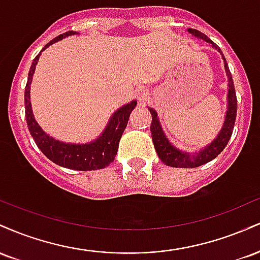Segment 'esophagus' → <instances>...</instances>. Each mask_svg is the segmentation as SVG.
I'll use <instances>...</instances> for the list:
<instances>
[{"instance_id": "34e87169", "label": "esophagus", "mask_w": 260, "mask_h": 260, "mask_svg": "<svg viewBox=\"0 0 260 260\" xmlns=\"http://www.w3.org/2000/svg\"><path fill=\"white\" fill-rule=\"evenodd\" d=\"M149 98H150V92L147 89H142V90H139L138 92V99L140 103H147Z\"/></svg>"}]
</instances>
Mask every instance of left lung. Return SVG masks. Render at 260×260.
<instances>
[{"label": "left lung", "mask_w": 260, "mask_h": 260, "mask_svg": "<svg viewBox=\"0 0 260 260\" xmlns=\"http://www.w3.org/2000/svg\"><path fill=\"white\" fill-rule=\"evenodd\" d=\"M192 32L193 35L197 38H201L203 40L208 41L211 44V46L215 47V49L222 55V51L220 50V47L217 46L215 43L209 39L207 35L203 34L202 31L197 30V29H189L188 30ZM223 63H225V70L228 73L229 78V106H228V112H226V118L223 122L222 129L220 131L219 136L216 137V139H214V142L210 145H208L207 148L203 149L196 155H188L186 153H182V151L177 150V149L172 147L170 144V142L166 139L165 134L162 132V128H161L159 120H157V115L155 112V110L151 107H148V110L151 113V121L150 124V131H151V138H153V143L155 150H156L157 155H159L160 160L162 162H165L168 166L171 168H182V169H192V168H198V166L204 165V164L209 162L219 155L221 151L225 149L228 145L230 138H231L232 132H234L235 127V121H236V115H237V98H236V91H235V85L234 80H232V76L230 73L229 66L226 63V59L223 57Z\"/></svg>", "instance_id": "left-lung-1"}]
</instances>
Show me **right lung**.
<instances>
[{
    "mask_svg": "<svg viewBox=\"0 0 260 260\" xmlns=\"http://www.w3.org/2000/svg\"><path fill=\"white\" fill-rule=\"evenodd\" d=\"M73 34H76V31L70 30L66 31L64 34L58 35L57 38H55L50 43L45 45L41 51H44L46 47H49L50 45L56 43V41L62 40L68 35ZM39 57H40V53H38L37 57L32 59L24 92L25 120L26 123H28L29 132L34 138L35 144L43 151L47 159L62 166V168L78 170V171H90V170H99L109 166L115 160L121 137L127 127L131 112L137 106V101L127 104L126 106L121 107L120 110L113 113L106 129L95 142L89 143V144H66V143L52 139L37 123L31 111L30 84Z\"/></svg>",
    "mask_w": 260,
    "mask_h": 260,
    "instance_id": "1",
    "label": "right lung"
}]
</instances>
